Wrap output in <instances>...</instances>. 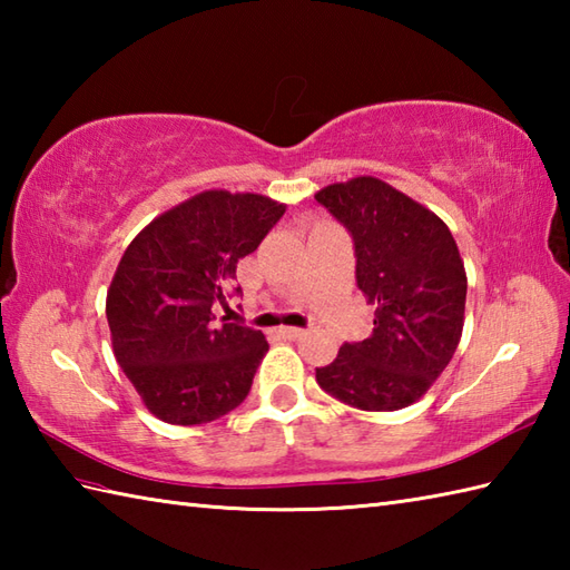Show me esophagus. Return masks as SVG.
Listing matches in <instances>:
<instances>
[{"label": "esophagus", "mask_w": 570, "mask_h": 570, "mask_svg": "<svg viewBox=\"0 0 570 570\" xmlns=\"http://www.w3.org/2000/svg\"><path fill=\"white\" fill-rule=\"evenodd\" d=\"M276 335L278 337H288V341H296V337L304 335V331L292 328V325H282V328H276Z\"/></svg>", "instance_id": "esophagus-1"}]
</instances>
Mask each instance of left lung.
I'll return each instance as SVG.
<instances>
[{"mask_svg": "<svg viewBox=\"0 0 570 570\" xmlns=\"http://www.w3.org/2000/svg\"><path fill=\"white\" fill-rule=\"evenodd\" d=\"M316 200L355 245V278L374 306L372 335L345 343L316 382L362 411L414 404L448 367L463 333L468 276L439 215L380 178L325 186Z\"/></svg>", "mask_w": 570, "mask_h": 570, "instance_id": "1", "label": "left lung"}]
</instances>
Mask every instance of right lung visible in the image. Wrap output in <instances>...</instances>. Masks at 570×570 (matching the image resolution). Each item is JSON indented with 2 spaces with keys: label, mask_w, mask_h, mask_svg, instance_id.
Here are the masks:
<instances>
[{
  "label": "right lung",
  "mask_w": 570,
  "mask_h": 570,
  "mask_svg": "<svg viewBox=\"0 0 570 570\" xmlns=\"http://www.w3.org/2000/svg\"><path fill=\"white\" fill-rule=\"evenodd\" d=\"M284 203L257 193L205 190L131 239L107 292L112 350L144 406L176 426L225 416L245 402L262 331L215 321L227 308L237 262L282 220Z\"/></svg>",
  "instance_id": "right-lung-1"
}]
</instances>
